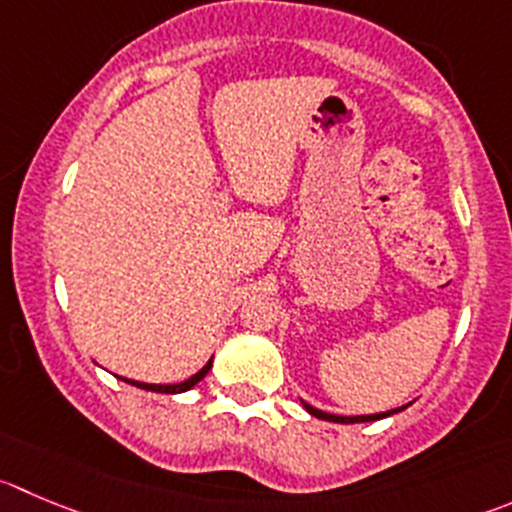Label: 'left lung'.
I'll return each instance as SVG.
<instances>
[{"instance_id": "left-lung-1", "label": "left lung", "mask_w": 512, "mask_h": 512, "mask_svg": "<svg viewBox=\"0 0 512 512\" xmlns=\"http://www.w3.org/2000/svg\"><path fill=\"white\" fill-rule=\"evenodd\" d=\"M301 405H304V410L309 412L311 417H316V420H326V422H339V425H357V422H374V420H384V417L389 415H397V412L405 410L407 405L397 407V410H387V412H377V415H354V417H344V415H332V412H324V410H316V407H311L309 402H304L301 399Z\"/></svg>"}]
</instances>
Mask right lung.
<instances>
[{"instance_id": "obj_1", "label": "right lung", "mask_w": 512, "mask_h": 512, "mask_svg": "<svg viewBox=\"0 0 512 512\" xmlns=\"http://www.w3.org/2000/svg\"><path fill=\"white\" fill-rule=\"evenodd\" d=\"M211 367H213V357L208 359V362L203 364V367L198 369V372L193 374V377L183 379V382H178V384H145V382H135V379H125V377H120V379H123V382H128V384H133V387L145 389V392H158V394H180V392H188V389L196 387V384L201 382L203 377H206L208 369H211Z\"/></svg>"}]
</instances>
